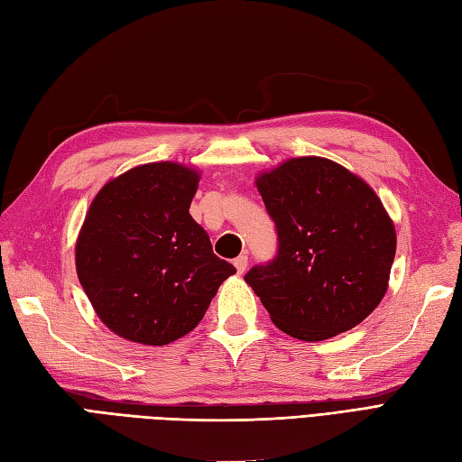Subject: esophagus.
<instances>
[{"mask_svg": "<svg viewBox=\"0 0 462 462\" xmlns=\"http://www.w3.org/2000/svg\"><path fill=\"white\" fill-rule=\"evenodd\" d=\"M235 268H237V273L239 274H243L245 273V270H246V266H249V256H246V254H241V256H237V258H235Z\"/></svg>", "mask_w": 462, "mask_h": 462, "instance_id": "obj_1", "label": "esophagus"}]
</instances>
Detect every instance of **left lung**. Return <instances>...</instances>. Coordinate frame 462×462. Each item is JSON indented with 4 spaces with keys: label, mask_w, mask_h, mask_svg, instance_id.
I'll list each match as a JSON object with an SVG mask.
<instances>
[{
    "label": "left lung",
    "mask_w": 462,
    "mask_h": 462,
    "mask_svg": "<svg viewBox=\"0 0 462 462\" xmlns=\"http://www.w3.org/2000/svg\"><path fill=\"white\" fill-rule=\"evenodd\" d=\"M278 231L273 263L245 276L278 329L323 341L353 329L384 298L396 227L361 176L298 156L254 180Z\"/></svg>",
    "instance_id": "1"
}]
</instances>
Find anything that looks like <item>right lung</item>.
Wrapping results in <instances>:
<instances>
[{"mask_svg":"<svg viewBox=\"0 0 462 462\" xmlns=\"http://www.w3.org/2000/svg\"><path fill=\"white\" fill-rule=\"evenodd\" d=\"M198 182L196 168L149 162L111 178L92 199L76 239V273L101 323L123 339H180L237 273L189 216Z\"/></svg>","mask_w":462,"mask_h":462,"instance_id":"add662e5","label":"right lung"}]
</instances>
